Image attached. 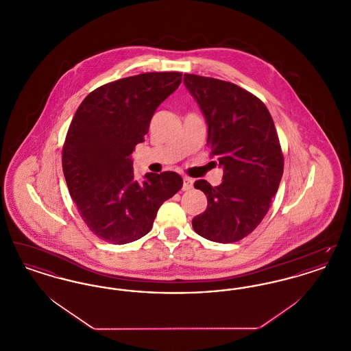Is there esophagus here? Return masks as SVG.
I'll return each mask as SVG.
<instances>
[{
    "label": "esophagus",
    "mask_w": 351,
    "mask_h": 351,
    "mask_svg": "<svg viewBox=\"0 0 351 351\" xmlns=\"http://www.w3.org/2000/svg\"><path fill=\"white\" fill-rule=\"evenodd\" d=\"M193 185V180L189 178H184L183 179V191H189Z\"/></svg>",
    "instance_id": "34e87169"
}]
</instances>
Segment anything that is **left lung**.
Segmentation results:
<instances>
[{
  "mask_svg": "<svg viewBox=\"0 0 351 351\" xmlns=\"http://www.w3.org/2000/svg\"><path fill=\"white\" fill-rule=\"evenodd\" d=\"M208 123L206 145L223 167L222 183L195 182L208 206L192 219L195 232L218 243H233L255 230L267 215L283 176L284 158L266 105L229 82L184 75Z\"/></svg>",
  "mask_w": 351,
  "mask_h": 351,
  "instance_id": "8db88e82",
  "label": "left lung"
}]
</instances>
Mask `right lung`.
Instances as JSON below:
<instances>
[{"label":"right lung","instance_id":"1","mask_svg":"<svg viewBox=\"0 0 351 351\" xmlns=\"http://www.w3.org/2000/svg\"><path fill=\"white\" fill-rule=\"evenodd\" d=\"M182 72H147L90 92L77 108L63 146L68 191L89 230L113 245L149 233L158 209L183 186L176 172L134 179L132 154L149 133L158 106Z\"/></svg>","mask_w":351,"mask_h":351}]
</instances>
